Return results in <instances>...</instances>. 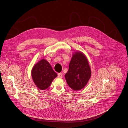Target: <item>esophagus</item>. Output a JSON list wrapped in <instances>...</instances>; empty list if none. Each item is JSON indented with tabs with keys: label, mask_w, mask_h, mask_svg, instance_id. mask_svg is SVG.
I'll use <instances>...</instances> for the list:
<instances>
[{
	"label": "esophagus",
	"mask_w": 128,
	"mask_h": 128,
	"mask_svg": "<svg viewBox=\"0 0 128 128\" xmlns=\"http://www.w3.org/2000/svg\"><path fill=\"white\" fill-rule=\"evenodd\" d=\"M62 76H63V74H62V73H58V78H62Z\"/></svg>",
	"instance_id": "obj_1"
}]
</instances>
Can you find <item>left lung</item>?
<instances>
[{
  "label": "left lung",
  "instance_id": "1",
  "mask_svg": "<svg viewBox=\"0 0 128 128\" xmlns=\"http://www.w3.org/2000/svg\"><path fill=\"white\" fill-rule=\"evenodd\" d=\"M91 76V68L86 56L80 51L75 52L65 75L68 84L73 90L79 91L85 87Z\"/></svg>",
  "mask_w": 128,
  "mask_h": 128
}]
</instances>
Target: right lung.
I'll use <instances>...</instances> for the list:
<instances>
[{
  "label": "right lung",
  "instance_id": "right-lung-1",
  "mask_svg": "<svg viewBox=\"0 0 128 128\" xmlns=\"http://www.w3.org/2000/svg\"><path fill=\"white\" fill-rule=\"evenodd\" d=\"M31 75L34 84L41 90L48 88L53 80L58 76L50 63L44 58L32 67Z\"/></svg>",
  "mask_w": 128,
  "mask_h": 128
}]
</instances>
